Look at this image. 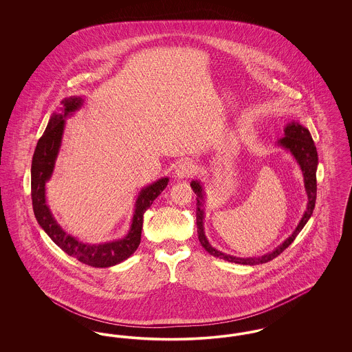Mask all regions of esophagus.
I'll use <instances>...</instances> for the list:
<instances>
[{"mask_svg": "<svg viewBox=\"0 0 352 352\" xmlns=\"http://www.w3.org/2000/svg\"><path fill=\"white\" fill-rule=\"evenodd\" d=\"M194 171H195V165L191 161H182L175 168L174 174H175V178L184 179V178L191 177Z\"/></svg>", "mask_w": 352, "mask_h": 352, "instance_id": "1", "label": "esophagus"}]
</instances>
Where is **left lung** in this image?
<instances>
[{
    "instance_id": "8db88e82",
    "label": "left lung",
    "mask_w": 352,
    "mask_h": 352,
    "mask_svg": "<svg viewBox=\"0 0 352 352\" xmlns=\"http://www.w3.org/2000/svg\"><path fill=\"white\" fill-rule=\"evenodd\" d=\"M285 137L280 138L277 145L284 148L294 157L297 164L301 168L302 175H303V184L305 190L307 194V207L305 214L302 215L301 220L293 234L287 239H285L284 243L276 247L272 252H268L263 256H254V257H237L232 254H227L221 251L215 250L207 240L204 234V198L206 192L203 188V184L201 181H192L190 186L192 191L197 194V227H198V239L201 241V247L212 254L214 257H218L221 260H226L228 263L241 264V265H258L268 263L270 260L276 258L294 241L297 234H300L305 224L309 221L310 217L313 215L314 207H316V199H317V168H318V153L314 145V141L311 138V134L307 128H305L300 121H292L289 122L284 129Z\"/></svg>"
}]
</instances>
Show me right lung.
<instances>
[{
  "mask_svg": "<svg viewBox=\"0 0 352 352\" xmlns=\"http://www.w3.org/2000/svg\"><path fill=\"white\" fill-rule=\"evenodd\" d=\"M84 99L80 96H71L62 100L59 113H52L46 131L39 138L34 151L32 162V199L34 215L42 230L50 236L51 240L68 256L78 261L95 267L109 268L122 263L133 254L141 241V231L144 214L153 201L166 188L168 177L145 186L137 195L134 203L132 224L122 239L107 241L101 244H89L78 240L75 236L66 232L55 220L46 201V184L50 181L55 168V162L62 146V138L66 126V118L82 108Z\"/></svg>",
  "mask_w": 352,
  "mask_h": 352,
  "instance_id": "right-lung-1",
  "label": "right lung"
}]
</instances>
